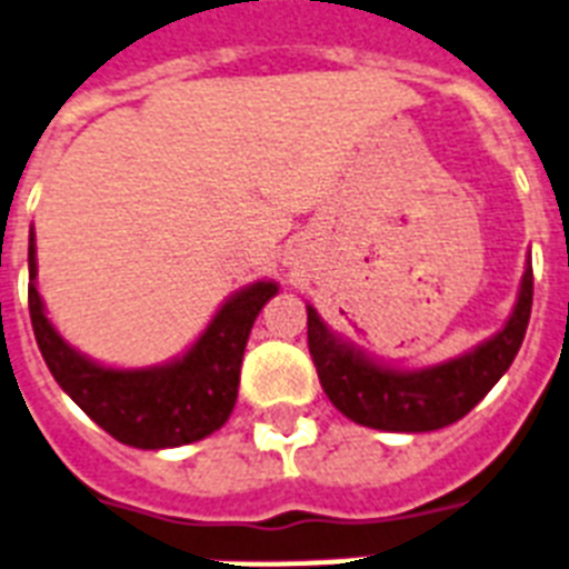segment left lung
<instances>
[{
  "instance_id": "left-lung-1",
  "label": "left lung",
  "mask_w": 569,
  "mask_h": 569,
  "mask_svg": "<svg viewBox=\"0 0 569 569\" xmlns=\"http://www.w3.org/2000/svg\"><path fill=\"white\" fill-rule=\"evenodd\" d=\"M307 338L315 370L329 402L343 417L379 431H437L475 408L518 356L532 312V266L523 271L518 303L498 336L475 352L428 370L381 367L338 341L321 315L307 307Z\"/></svg>"
}]
</instances>
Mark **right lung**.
<instances>
[{
  "label": "right lung",
  "mask_w": 569,
  "mask_h": 569,
  "mask_svg": "<svg viewBox=\"0 0 569 569\" xmlns=\"http://www.w3.org/2000/svg\"><path fill=\"white\" fill-rule=\"evenodd\" d=\"M28 309L46 365L57 385L118 442L132 448H176L208 437L228 422L248 332L277 283L248 286L219 309L211 327L179 361L152 370H109L74 352L46 318L33 286V231L28 237Z\"/></svg>",
  "instance_id": "1"
}]
</instances>
